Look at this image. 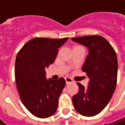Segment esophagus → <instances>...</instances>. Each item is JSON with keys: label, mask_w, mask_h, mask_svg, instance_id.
<instances>
[{"label": "esophagus", "mask_w": 125, "mask_h": 125, "mask_svg": "<svg viewBox=\"0 0 125 125\" xmlns=\"http://www.w3.org/2000/svg\"><path fill=\"white\" fill-rule=\"evenodd\" d=\"M64 79H65V81H66V85H68V84H69V83H72L73 82V80H72L71 77H66Z\"/></svg>", "instance_id": "1"}]
</instances>
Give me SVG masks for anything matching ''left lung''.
Returning <instances> with one entry per match:
<instances>
[{
  "label": "left lung",
  "instance_id": "left-lung-1",
  "mask_svg": "<svg viewBox=\"0 0 125 125\" xmlns=\"http://www.w3.org/2000/svg\"><path fill=\"white\" fill-rule=\"evenodd\" d=\"M72 40L88 49L83 71L90 79L87 87L77 83L79 91L73 95L72 103L79 114L85 116H95L107 106L115 90L118 69L116 54L111 44L99 35Z\"/></svg>",
  "mask_w": 125,
  "mask_h": 125
}]
</instances>
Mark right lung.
I'll return each mask as SVG.
<instances>
[{"label":"right lung","instance_id":"1","mask_svg":"<svg viewBox=\"0 0 125 125\" xmlns=\"http://www.w3.org/2000/svg\"><path fill=\"white\" fill-rule=\"evenodd\" d=\"M68 38H34L19 51L15 62L16 87L22 104L34 116L48 118L57 110L65 87L63 77L46 79L45 69L54 62L59 48Z\"/></svg>","mask_w":125,"mask_h":125}]
</instances>
